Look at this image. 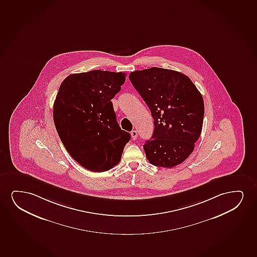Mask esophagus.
<instances>
[{"mask_svg":"<svg viewBox=\"0 0 257 257\" xmlns=\"http://www.w3.org/2000/svg\"><path fill=\"white\" fill-rule=\"evenodd\" d=\"M131 136H132V139L134 140H137L138 138V133L137 131H132L131 132Z\"/></svg>","mask_w":257,"mask_h":257,"instance_id":"34e87169","label":"esophagus"}]
</instances>
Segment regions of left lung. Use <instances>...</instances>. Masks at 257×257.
Here are the masks:
<instances>
[{"instance_id": "left-lung-1", "label": "left lung", "mask_w": 257, "mask_h": 257, "mask_svg": "<svg viewBox=\"0 0 257 257\" xmlns=\"http://www.w3.org/2000/svg\"><path fill=\"white\" fill-rule=\"evenodd\" d=\"M129 79L154 119L152 140L143 146L147 160L167 168L182 163L202 130L204 102L200 91L186 75L158 67L133 71Z\"/></svg>"}]
</instances>
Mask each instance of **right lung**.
<instances>
[{"mask_svg":"<svg viewBox=\"0 0 257 257\" xmlns=\"http://www.w3.org/2000/svg\"><path fill=\"white\" fill-rule=\"evenodd\" d=\"M125 73L90 70L71 74L61 83L54 102L55 126L70 156L91 172L115 167L131 139L121 130L111 99Z\"/></svg>","mask_w":257,"mask_h":257,"instance_id":"1","label":"right lung"}]
</instances>
